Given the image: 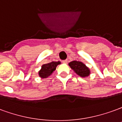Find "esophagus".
<instances>
[{"instance_id": "esophagus-1", "label": "esophagus", "mask_w": 122, "mask_h": 122, "mask_svg": "<svg viewBox=\"0 0 122 122\" xmlns=\"http://www.w3.org/2000/svg\"><path fill=\"white\" fill-rule=\"evenodd\" d=\"M62 62H63V63H67V62H68V60H67V59H65V60H63V61H62Z\"/></svg>"}]
</instances>
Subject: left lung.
I'll return each instance as SVG.
<instances>
[{
    "label": "left lung",
    "instance_id": "8db88e82",
    "mask_svg": "<svg viewBox=\"0 0 122 122\" xmlns=\"http://www.w3.org/2000/svg\"><path fill=\"white\" fill-rule=\"evenodd\" d=\"M69 66L77 75L81 77H86L90 74V70L85 64L80 61H73L69 63Z\"/></svg>",
    "mask_w": 122,
    "mask_h": 122
}]
</instances>
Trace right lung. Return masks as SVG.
<instances>
[{"label": "right lung", "mask_w": 122, "mask_h": 122, "mask_svg": "<svg viewBox=\"0 0 122 122\" xmlns=\"http://www.w3.org/2000/svg\"><path fill=\"white\" fill-rule=\"evenodd\" d=\"M60 63H61L59 61H57V62L52 61L49 63L43 65L41 67V70L39 72V76L42 78H46L48 77L50 75L52 74V73L56 70L57 66Z\"/></svg>", "instance_id": "1"}]
</instances>
